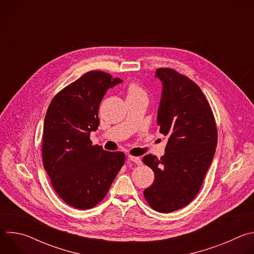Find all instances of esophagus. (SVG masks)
Segmentation results:
<instances>
[{
	"mask_svg": "<svg viewBox=\"0 0 254 254\" xmlns=\"http://www.w3.org/2000/svg\"><path fill=\"white\" fill-rule=\"evenodd\" d=\"M128 159L131 161V162H133V163H135L136 165H141L142 164V162H141V160L138 158V157H133V156H128Z\"/></svg>",
	"mask_w": 254,
	"mask_h": 254,
	"instance_id": "esophagus-1",
	"label": "esophagus"
}]
</instances>
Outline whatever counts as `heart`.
<instances>
[{
  "label": "heart",
  "mask_w": 254,
  "mask_h": 254,
  "mask_svg": "<svg viewBox=\"0 0 254 254\" xmlns=\"http://www.w3.org/2000/svg\"><path fill=\"white\" fill-rule=\"evenodd\" d=\"M137 95H144V91L136 83H131L127 89V96H137Z\"/></svg>",
  "instance_id": "heart-1"
}]
</instances>
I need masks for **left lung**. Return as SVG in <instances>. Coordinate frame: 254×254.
Listing matches in <instances>:
<instances>
[{
    "label": "left lung",
    "mask_w": 254,
    "mask_h": 254,
    "mask_svg": "<svg viewBox=\"0 0 254 254\" xmlns=\"http://www.w3.org/2000/svg\"><path fill=\"white\" fill-rule=\"evenodd\" d=\"M156 78L163 85L157 124L168 142L161 159L142 158L155 173L143 195L154 210L170 213L198 194L214 158L217 128L211 107L194 81L170 68L157 69Z\"/></svg>",
    "instance_id": "obj_1"
}]
</instances>
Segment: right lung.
<instances>
[{
  "label": "right lung",
  "instance_id": "right-lung-1",
  "mask_svg": "<svg viewBox=\"0 0 254 254\" xmlns=\"http://www.w3.org/2000/svg\"><path fill=\"white\" fill-rule=\"evenodd\" d=\"M101 71H89L55 95L47 110L42 160L58 196L77 209H90L106 195L125 164L122 152L92 146L98 107L108 88L122 83Z\"/></svg>",
  "mask_w": 254,
  "mask_h": 254
}]
</instances>
